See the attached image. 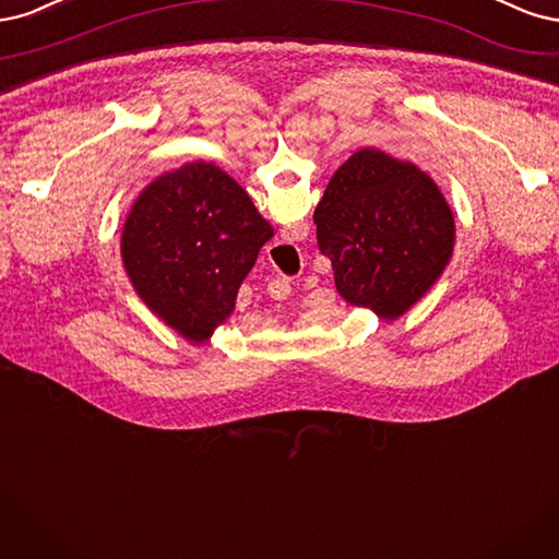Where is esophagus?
<instances>
[{"label":"esophagus","mask_w":559,"mask_h":559,"mask_svg":"<svg viewBox=\"0 0 559 559\" xmlns=\"http://www.w3.org/2000/svg\"><path fill=\"white\" fill-rule=\"evenodd\" d=\"M293 234H297V239H299V237H306V225L295 227V229H293ZM283 283H285V281H283ZM285 285H287V283H285Z\"/></svg>","instance_id":"1"}]
</instances>
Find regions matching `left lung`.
<instances>
[{
    "label": "left lung",
    "instance_id": "obj_1",
    "mask_svg": "<svg viewBox=\"0 0 559 559\" xmlns=\"http://www.w3.org/2000/svg\"><path fill=\"white\" fill-rule=\"evenodd\" d=\"M338 295L383 322L400 320L445 272L455 218L413 162L359 148L330 178L313 213Z\"/></svg>",
    "mask_w": 559,
    "mask_h": 559
}]
</instances>
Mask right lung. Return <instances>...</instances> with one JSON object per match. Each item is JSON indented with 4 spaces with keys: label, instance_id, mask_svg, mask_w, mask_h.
Wrapping results in <instances>:
<instances>
[{
    "label": "right lung",
    "instance_id": "add662e5",
    "mask_svg": "<svg viewBox=\"0 0 559 559\" xmlns=\"http://www.w3.org/2000/svg\"><path fill=\"white\" fill-rule=\"evenodd\" d=\"M274 237L248 192L213 162L194 159L139 192L120 258L134 293L192 346L234 313L260 248Z\"/></svg>",
    "mask_w": 559,
    "mask_h": 559
}]
</instances>
